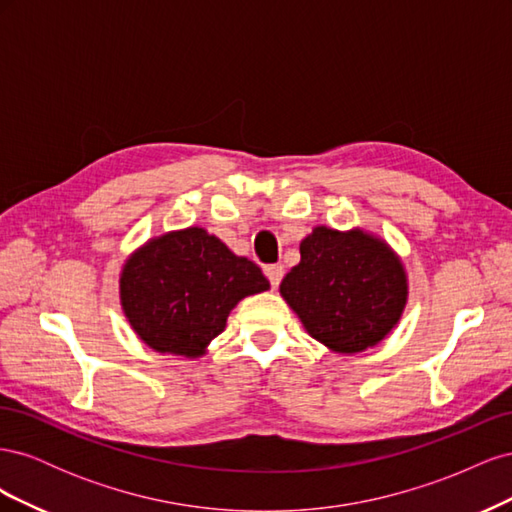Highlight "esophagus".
Wrapping results in <instances>:
<instances>
[{"instance_id":"obj_1","label":"esophagus","mask_w":512,"mask_h":512,"mask_svg":"<svg viewBox=\"0 0 512 512\" xmlns=\"http://www.w3.org/2000/svg\"><path fill=\"white\" fill-rule=\"evenodd\" d=\"M265 273L269 277L271 288H277L282 282V277H284V267L282 265H269V267H265Z\"/></svg>"}]
</instances>
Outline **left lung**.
Here are the masks:
<instances>
[{"label":"left lung","instance_id":"left-lung-1","mask_svg":"<svg viewBox=\"0 0 512 512\" xmlns=\"http://www.w3.org/2000/svg\"><path fill=\"white\" fill-rule=\"evenodd\" d=\"M305 331L333 352L374 348L399 322L408 277L382 239L354 228L316 226L301 241V262L280 284Z\"/></svg>","mask_w":512,"mask_h":512}]
</instances>
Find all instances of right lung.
<instances>
[{"instance_id":"right-lung-1","label":"right lung","mask_w":512,"mask_h":512,"mask_svg":"<svg viewBox=\"0 0 512 512\" xmlns=\"http://www.w3.org/2000/svg\"><path fill=\"white\" fill-rule=\"evenodd\" d=\"M269 290L256 262L235 256L205 228L166 232L147 241L123 265L121 307L130 327L156 352L205 354L230 309Z\"/></svg>"}]
</instances>
